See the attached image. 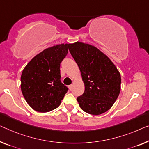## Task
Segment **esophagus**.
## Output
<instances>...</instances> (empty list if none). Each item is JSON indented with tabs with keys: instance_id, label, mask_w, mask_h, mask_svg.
Returning <instances> with one entry per match:
<instances>
[{
	"instance_id": "obj_1",
	"label": "esophagus",
	"mask_w": 149,
	"mask_h": 149,
	"mask_svg": "<svg viewBox=\"0 0 149 149\" xmlns=\"http://www.w3.org/2000/svg\"><path fill=\"white\" fill-rule=\"evenodd\" d=\"M69 87V89H70V90H72V88H73V86L72 85H70L68 86Z\"/></svg>"
}]
</instances>
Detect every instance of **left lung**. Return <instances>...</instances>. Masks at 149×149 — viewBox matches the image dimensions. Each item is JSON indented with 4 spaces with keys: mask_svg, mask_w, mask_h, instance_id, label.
Returning <instances> with one entry per match:
<instances>
[{
    "mask_svg": "<svg viewBox=\"0 0 149 149\" xmlns=\"http://www.w3.org/2000/svg\"><path fill=\"white\" fill-rule=\"evenodd\" d=\"M68 47L85 86L84 94L77 98L79 106L90 114H103L119 96L120 72L109 57L96 47L79 41Z\"/></svg>",
    "mask_w": 149,
    "mask_h": 149,
    "instance_id": "left-lung-1",
    "label": "left lung"
}]
</instances>
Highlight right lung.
<instances>
[{"label": "right lung", "mask_w": 149, "mask_h": 149, "mask_svg": "<svg viewBox=\"0 0 149 149\" xmlns=\"http://www.w3.org/2000/svg\"><path fill=\"white\" fill-rule=\"evenodd\" d=\"M67 43L47 48L33 57L22 72L21 88L33 110L47 112L57 108L68 88L61 82L60 63L68 54Z\"/></svg>", "instance_id": "add662e5"}]
</instances>
